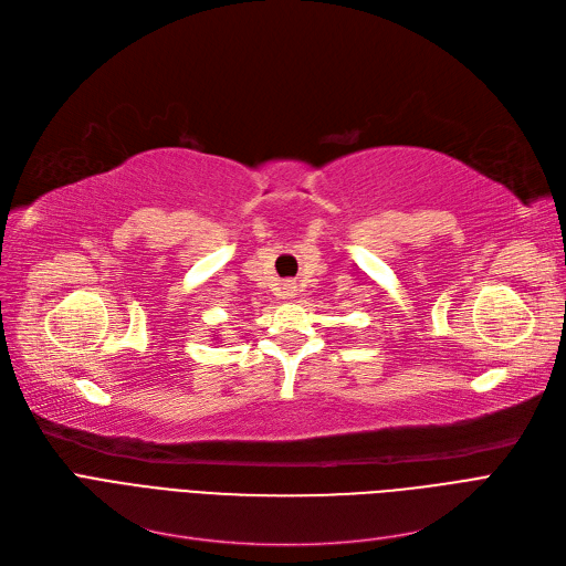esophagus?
Instances as JSON below:
<instances>
[{
    "label": "esophagus",
    "instance_id": "obj_1",
    "mask_svg": "<svg viewBox=\"0 0 566 566\" xmlns=\"http://www.w3.org/2000/svg\"><path fill=\"white\" fill-rule=\"evenodd\" d=\"M284 295H295V286L293 284H284Z\"/></svg>",
    "mask_w": 566,
    "mask_h": 566
}]
</instances>
